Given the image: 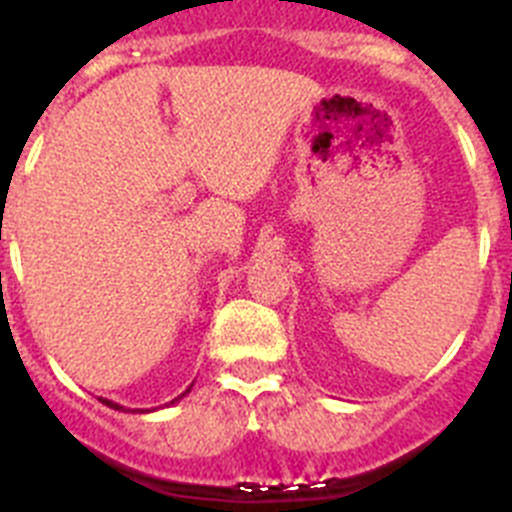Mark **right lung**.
I'll return each instance as SVG.
<instances>
[{"instance_id": "1", "label": "right lung", "mask_w": 512, "mask_h": 512, "mask_svg": "<svg viewBox=\"0 0 512 512\" xmlns=\"http://www.w3.org/2000/svg\"><path fill=\"white\" fill-rule=\"evenodd\" d=\"M189 390H192V387H189ZM187 392H182V395L176 397V400H182V397L187 395ZM176 400H171V402H176ZM102 402H104V405H107V408H112V410H125V408H122V405H117V402H112V400H104V397H102ZM125 413H128V410H125ZM140 413H143V410H140Z\"/></svg>"}]
</instances>
